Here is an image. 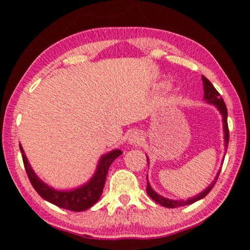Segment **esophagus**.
I'll return each mask as SVG.
<instances>
[{
  "instance_id": "esophagus-1",
  "label": "esophagus",
  "mask_w": 250,
  "mask_h": 250,
  "mask_svg": "<svg viewBox=\"0 0 250 250\" xmlns=\"http://www.w3.org/2000/svg\"><path fill=\"white\" fill-rule=\"evenodd\" d=\"M129 143L130 145H139L142 141V135L138 131H133L129 135Z\"/></svg>"
}]
</instances>
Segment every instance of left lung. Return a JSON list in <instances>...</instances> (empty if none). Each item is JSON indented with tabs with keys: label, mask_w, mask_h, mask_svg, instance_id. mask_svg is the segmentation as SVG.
Instances as JSON below:
<instances>
[{
	"label": "left lung",
	"mask_w": 250,
	"mask_h": 250,
	"mask_svg": "<svg viewBox=\"0 0 250 250\" xmlns=\"http://www.w3.org/2000/svg\"><path fill=\"white\" fill-rule=\"evenodd\" d=\"M202 79H203V84H204V98L205 100L208 101L209 104H213L216 105L218 108L219 111H221L222 116H223V124H224V133H225V149L227 150V146H228V141H229V130H228V124H227V108H226V104L224 103L223 98L219 95V92L216 90V88L213 86V83H211L208 79H207L205 76H202ZM147 160V158H146ZM149 162V161H147ZM221 172V171H219ZM219 172L216 176V179L215 181L211 183L208 188H207L204 192H202L201 194H198L197 196L193 197V198H189L188 201H173V200H168V198L166 197H162L160 196L159 194H156L153 189L151 188L150 184L147 183L146 185V193L149 194V196L152 198V200L155 201L156 203H159L160 205H162L164 207H168V208H176V207H180V206H184V205H188V204H192V203L196 202L198 200H201V198L205 197L207 194H208L211 188H214L215 183H216V181L218 179V175H219ZM147 179V177H146Z\"/></svg>",
	"instance_id": "1"
}]
</instances>
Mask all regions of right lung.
<instances>
[{"label":"right lung","instance_id":"add662e5","mask_svg":"<svg viewBox=\"0 0 250 250\" xmlns=\"http://www.w3.org/2000/svg\"><path fill=\"white\" fill-rule=\"evenodd\" d=\"M20 150L21 153H22L25 171H26L29 182H31L33 188H35V191L39 193L44 200L48 201L49 203H52V204L73 211L86 210L99 201L101 193L104 191V186L109 167L111 166V163L118 158V156L122 154V152L120 150H113L110 152V153L104 155L100 160L94 177H92L87 184H84L82 188L74 189V191L59 192L55 191V189L50 188L49 186L44 184L43 182L35 175V173H34L31 167H29L28 161L24 154L23 147L21 146V145Z\"/></svg>","mask_w":250,"mask_h":250}]
</instances>
